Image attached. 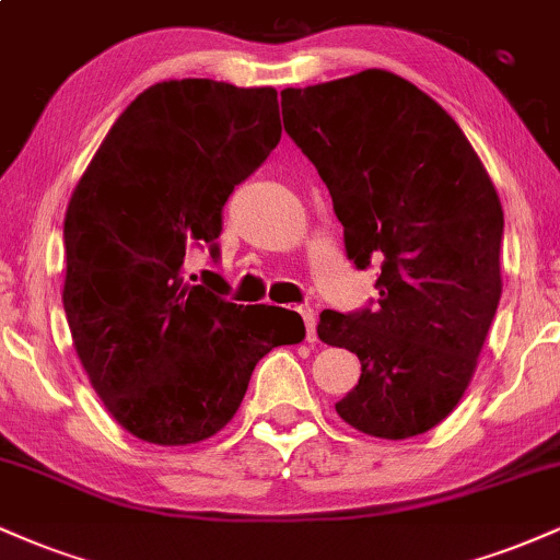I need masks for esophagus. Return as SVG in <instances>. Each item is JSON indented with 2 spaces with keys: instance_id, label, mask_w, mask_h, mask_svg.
Masks as SVG:
<instances>
[{
  "instance_id": "34e87169",
  "label": "esophagus",
  "mask_w": 560,
  "mask_h": 560,
  "mask_svg": "<svg viewBox=\"0 0 560 560\" xmlns=\"http://www.w3.org/2000/svg\"><path fill=\"white\" fill-rule=\"evenodd\" d=\"M300 316H302V320H305V337H307V342H316V313H313L311 307H302Z\"/></svg>"
}]
</instances>
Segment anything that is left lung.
<instances>
[{
  "label": "left lung",
  "mask_w": 560,
  "mask_h": 560,
  "mask_svg": "<svg viewBox=\"0 0 560 560\" xmlns=\"http://www.w3.org/2000/svg\"><path fill=\"white\" fill-rule=\"evenodd\" d=\"M284 128L316 165L378 307L324 311L320 342L361 361L337 402L358 432L408 440L453 413L498 311L503 205L440 105L382 68L281 92Z\"/></svg>",
  "instance_id": "1"
}]
</instances>
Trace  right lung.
Listing matches in <instances>:
<instances>
[{"mask_svg":"<svg viewBox=\"0 0 560 560\" xmlns=\"http://www.w3.org/2000/svg\"><path fill=\"white\" fill-rule=\"evenodd\" d=\"M281 139L276 89L182 79L120 113L66 210L62 305L107 413L152 445H197L240 410L266 352L305 339L300 313L234 305L184 279L191 244Z\"/></svg>","mask_w":560,"mask_h":560,"instance_id":"1","label":"right lung"}]
</instances>
